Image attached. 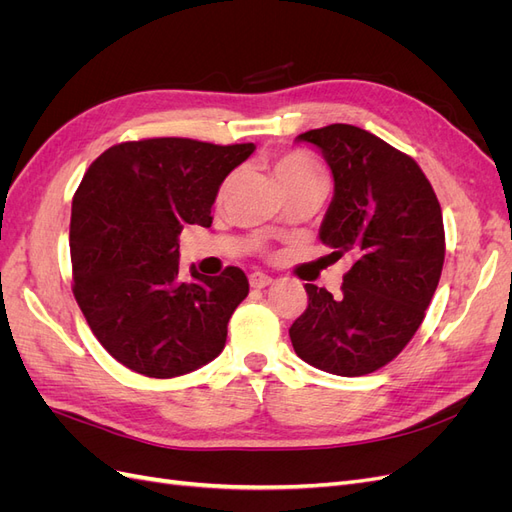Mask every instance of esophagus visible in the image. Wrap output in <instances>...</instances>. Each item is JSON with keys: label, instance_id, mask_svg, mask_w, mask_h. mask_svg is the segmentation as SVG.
I'll list each match as a JSON object with an SVG mask.
<instances>
[{"label": "esophagus", "instance_id": "esophagus-1", "mask_svg": "<svg viewBox=\"0 0 512 512\" xmlns=\"http://www.w3.org/2000/svg\"><path fill=\"white\" fill-rule=\"evenodd\" d=\"M271 284H273V280H271L269 275H265V273L256 271V273L250 275V286H252V288H267V286H271Z\"/></svg>", "mask_w": 512, "mask_h": 512}]
</instances>
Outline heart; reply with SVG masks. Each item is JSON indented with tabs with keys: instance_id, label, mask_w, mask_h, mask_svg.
I'll return each instance as SVG.
<instances>
[{
	"instance_id": "obj_1",
	"label": "heart",
	"mask_w": 512,
	"mask_h": 512,
	"mask_svg": "<svg viewBox=\"0 0 512 512\" xmlns=\"http://www.w3.org/2000/svg\"><path fill=\"white\" fill-rule=\"evenodd\" d=\"M273 177L280 183V188L286 190L290 185H297L303 181H312V179H327L324 175V168L307 153H286V156H280L273 166Z\"/></svg>"
}]
</instances>
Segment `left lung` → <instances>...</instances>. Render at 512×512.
I'll list each match as a JSON object with an SVG mask.
<instances>
[{
	"label": "left lung",
	"mask_w": 512,
	"mask_h": 512,
	"mask_svg": "<svg viewBox=\"0 0 512 512\" xmlns=\"http://www.w3.org/2000/svg\"><path fill=\"white\" fill-rule=\"evenodd\" d=\"M327 160L335 190L318 237L352 260L342 297L305 284L290 342L309 365L365 376L391 363L425 318L444 265L442 209L418 164L348 123L297 136Z\"/></svg>",
	"instance_id": "left-lung-1"
}]
</instances>
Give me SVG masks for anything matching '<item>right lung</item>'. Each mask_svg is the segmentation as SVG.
<instances>
[{
    "instance_id": "add662e5",
    "label": "right lung",
    "mask_w": 512,
    "mask_h": 512,
    "mask_svg": "<svg viewBox=\"0 0 512 512\" xmlns=\"http://www.w3.org/2000/svg\"><path fill=\"white\" fill-rule=\"evenodd\" d=\"M254 143L147 138L106 149L72 200L74 299L106 352L149 378H175L224 350L250 284L239 267L179 277L185 224L211 226L222 181Z\"/></svg>"
}]
</instances>
